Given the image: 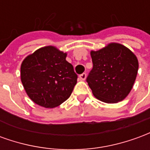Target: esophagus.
<instances>
[{
    "label": "esophagus",
    "mask_w": 150,
    "mask_h": 150,
    "mask_svg": "<svg viewBox=\"0 0 150 150\" xmlns=\"http://www.w3.org/2000/svg\"><path fill=\"white\" fill-rule=\"evenodd\" d=\"M86 77H87L86 73H83L82 75H79V79H80L81 80H85V79H86Z\"/></svg>",
    "instance_id": "obj_1"
}]
</instances>
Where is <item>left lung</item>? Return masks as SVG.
Masks as SVG:
<instances>
[{"instance_id": "8db88e82", "label": "left lung", "mask_w": 150, "mask_h": 150, "mask_svg": "<svg viewBox=\"0 0 150 150\" xmlns=\"http://www.w3.org/2000/svg\"><path fill=\"white\" fill-rule=\"evenodd\" d=\"M90 54L93 68L87 82L95 97L107 104L125 100L138 71V59L134 53L122 44L111 42Z\"/></svg>"}]
</instances>
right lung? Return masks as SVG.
Returning <instances> with one entry per match:
<instances>
[{"label": "right lung", "instance_id": "add662e5", "mask_svg": "<svg viewBox=\"0 0 150 150\" xmlns=\"http://www.w3.org/2000/svg\"><path fill=\"white\" fill-rule=\"evenodd\" d=\"M67 54L46 46L26 56L21 65V80L28 96L39 106L53 108L71 95L78 76L67 60Z\"/></svg>", "mask_w": 150, "mask_h": 150}]
</instances>
